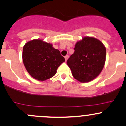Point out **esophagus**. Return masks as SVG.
<instances>
[{"instance_id": "esophagus-1", "label": "esophagus", "mask_w": 126, "mask_h": 126, "mask_svg": "<svg viewBox=\"0 0 126 126\" xmlns=\"http://www.w3.org/2000/svg\"><path fill=\"white\" fill-rule=\"evenodd\" d=\"M64 58H65V60H66V61L68 59V58H69V55H66L65 57H64Z\"/></svg>"}]
</instances>
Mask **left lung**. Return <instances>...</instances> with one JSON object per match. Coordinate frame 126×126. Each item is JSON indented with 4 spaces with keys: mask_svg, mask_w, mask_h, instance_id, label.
Segmentation results:
<instances>
[{
    "mask_svg": "<svg viewBox=\"0 0 126 126\" xmlns=\"http://www.w3.org/2000/svg\"><path fill=\"white\" fill-rule=\"evenodd\" d=\"M106 49L97 39L84 37L77 42L74 52L67 60L73 77L80 82L96 78L102 71L105 62Z\"/></svg>",
    "mask_w": 126,
    "mask_h": 126,
    "instance_id": "obj_1",
    "label": "left lung"
}]
</instances>
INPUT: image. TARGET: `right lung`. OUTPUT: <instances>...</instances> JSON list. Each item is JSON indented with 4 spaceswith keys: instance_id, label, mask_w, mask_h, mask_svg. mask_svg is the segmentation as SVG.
<instances>
[{
    "instance_id": "right-lung-1",
    "label": "right lung",
    "mask_w": 126,
    "mask_h": 126,
    "mask_svg": "<svg viewBox=\"0 0 126 126\" xmlns=\"http://www.w3.org/2000/svg\"><path fill=\"white\" fill-rule=\"evenodd\" d=\"M23 63L27 72L33 78L44 81L51 78L65 61L57 49L50 43L34 39L25 43L22 52Z\"/></svg>"
}]
</instances>
